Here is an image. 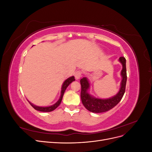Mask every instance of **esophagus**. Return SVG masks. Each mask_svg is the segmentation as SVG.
Here are the masks:
<instances>
[{"label": "esophagus", "instance_id": "34e87169", "mask_svg": "<svg viewBox=\"0 0 152 152\" xmlns=\"http://www.w3.org/2000/svg\"><path fill=\"white\" fill-rule=\"evenodd\" d=\"M82 72L81 71H77L75 73V79L77 80V79H79L80 78L82 77Z\"/></svg>", "mask_w": 152, "mask_h": 152}]
</instances>
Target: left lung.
Masks as SVG:
<instances>
[{
  "label": "left lung",
  "mask_w": 152,
  "mask_h": 152,
  "mask_svg": "<svg viewBox=\"0 0 152 152\" xmlns=\"http://www.w3.org/2000/svg\"><path fill=\"white\" fill-rule=\"evenodd\" d=\"M119 61L122 64V70L121 75L122 80L121 82V89L118 94L113 97L109 99L94 98L87 93V90L89 87V83L86 77L80 79L81 92L80 97L82 104L89 111L93 113H102L111 110L121 102L126 91V86L127 82L126 72V59L122 56L119 58Z\"/></svg>",
  "instance_id": "obj_1"
}]
</instances>
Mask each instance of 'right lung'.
Here are the masks:
<instances>
[{
	"instance_id": "add662e5",
	"label": "right lung",
	"mask_w": 152,
	"mask_h": 152,
	"mask_svg": "<svg viewBox=\"0 0 152 152\" xmlns=\"http://www.w3.org/2000/svg\"><path fill=\"white\" fill-rule=\"evenodd\" d=\"M75 80L74 77H71L70 78H68L67 79L65 82H64V83L62 86V88H61V96L60 98H59V100L58 102L55 103L54 104L50 106V107H37V106H35L34 104H32L31 103L29 102V103L31 105V107H33L35 110H38V111L40 112H52L54 110L56 109L58 106L60 104L61 102V100L63 98V96L64 94V93H65V91L66 90V89L67 88V87L70 85V84H71L73 81Z\"/></svg>"
}]
</instances>
